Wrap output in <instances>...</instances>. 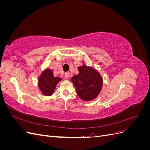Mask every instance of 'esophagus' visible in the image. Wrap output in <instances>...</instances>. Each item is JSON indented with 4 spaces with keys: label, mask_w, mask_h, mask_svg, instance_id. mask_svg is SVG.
<instances>
[{
    "label": "esophagus",
    "mask_w": 150,
    "mask_h": 150,
    "mask_svg": "<svg viewBox=\"0 0 150 150\" xmlns=\"http://www.w3.org/2000/svg\"><path fill=\"white\" fill-rule=\"evenodd\" d=\"M64 75H65V77H66V78H69V77H70V73H69V72H66V73L64 74Z\"/></svg>",
    "instance_id": "esophagus-1"
}]
</instances>
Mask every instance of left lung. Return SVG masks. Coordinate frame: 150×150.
I'll return each mask as SVG.
<instances>
[{"label": "left lung", "instance_id": "left-lung-1", "mask_svg": "<svg viewBox=\"0 0 150 150\" xmlns=\"http://www.w3.org/2000/svg\"><path fill=\"white\" fill-rule=\"evenodd\" d=\"M79 74L72 77L71 81L75 86L78 96L84 101L96 99L103 88L100 73L93 67L85 64L78 67Z\"/></svg>", "mask_w": 150, "mask_h": 150}]
</instances>
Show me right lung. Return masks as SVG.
Segmentation results:
<instances>
[{"label":"right lung","instance_id":"right-lung-1","mask_svg":"<svg viewBox=\"0 0 150 150\" xmlns=\"http://www.w3.org/2000/svg\"><path fill=\"white\" fill-rule=\"evenodd\" d=\"M61 81V78L54 76L52 71L47 67L38 78V87L43 95L50 96L53 94L57 84Z\"/></svg>","mask_w":150,"mask_h":150}]
</instances>
